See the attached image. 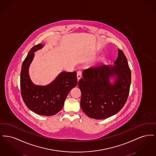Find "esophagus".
I'll return each instance as SVG.
<instances>
[{"instance_id":"34e87169","label":"esophagus","mask_w":156,"mask_h":156,"mask_svg":"<svg viewBox=\"0 0 156 156\" xmlns=\"http://www.w3.org/2000/svg\"><path fill=\"white\" fill-rule=\"evenodd\" d=\"M76 76H77V79L78 80H79L82 77V72L81 71H78L77 72V74H76Z\"/></svg>"}]
</instances>
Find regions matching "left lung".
<instances>
[{
	"label": "left lung",
	"mask_w": 156,
	"mask_h": 156,
	"mask_svg": "<svg viewBox=\"0 0 156 156\" xmlns=\"http://www.w3.org/2000/svg\"><path fill=\"white\" fill-rule=\"evenodd\" d=\"M115 66L101 65L83 71L78 81L81 91V107L93 119H103L120 111L126 104L131 83V71L126 56L118 50ZM116 76L117 80L111 84L109 78Z\"/></svg>",
	"instance_id": "1"
}]
</instances>
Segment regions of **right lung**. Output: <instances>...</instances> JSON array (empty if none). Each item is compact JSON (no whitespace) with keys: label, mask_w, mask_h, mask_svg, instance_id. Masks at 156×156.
<instances>
[{"label":"right lung","mask_w":156,"mask_h":156,"mask_svg":"<svg viewBox=\"0 0 156 156\" xmlns=\"http://www.w3.org/2000/svg\"><path fill=\"white\" fill-rule=\"evenodd\" d=\"M43 45L38 44L30 49L23 62L20 88L23 100L31 111L43 116H52L62 108L69 92L77 85L76 73L62 72L46 86L34 85L30 80L29 67L34 53Z\"/></svg>","instance_id":"right-lung-1"}]
</instances>
